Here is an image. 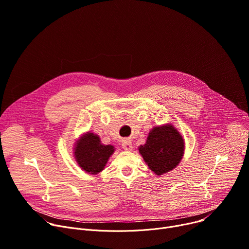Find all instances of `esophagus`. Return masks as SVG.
I'll return each mask as SVG.
<instances>
[{"mask_svg": "<svg viewBox=\"0 0 249 249\" xmlns=\"http://www.w3.org/2000/svg\"><path fill=\"white\" fill-rule=\"evenodd\" d=\"M122 147H123V149H124L125 151H131L132 148H133L132 142H131L130 140H128V139L123 140V142H122Z\"/></svg>", "mask_w": 249, "mask_h": 249, "instance_id": "esophagus-1", "label": "esophagus"}]
</instances>
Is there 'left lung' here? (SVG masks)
<instances>
[{
	"label": "left lung",
	"mask_w": 249,
	"mask_h": 249,
	"mask_svg": "<svg viewBox=\"0 0 249 249\" xmlns=\"http://www.w3.org/2000/svg\"><path fill=\"white\" fill-rule=\"evenodd\" d=\"M184 148L179 133L173 126L166 125L153 128L139 152L149 168L160 176L177 167L182 160Z\"/></svg>",
	"instance_id": "left-lung-1"
}]
</instances>
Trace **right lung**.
<instances>
[{"instance_id":"right-lung-1","label":"right lung","mask_w":249,"mask_h":249,"mask_svg":"<svg viewBox=\"0 0 249 249\" xmlns=\"http://www.w3.org/2000/svg\"><path fill=\"white\" fill-rule=\"evenodd\" d=\"M113 152L114 147L102 145L97 135L87 133L76 144L74 154L82 170L89 174H98L104 169Z\"/></svg>"}]
</instances>
